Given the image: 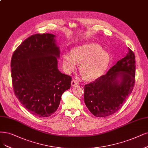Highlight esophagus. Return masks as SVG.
<instances>
[{
    "label": "esophagus",
    "instance_id": "1",
    "mask_svg": "<svg viewBox=\"0 0 148 148\" xmlns=\"http://www.w3.org/2000/svg\"><path fill=\"white\" fill-rule=\"evenodd\" d=\"M77 84H78V82L75 80L73 79L72 81H71V86H76Z\"/></svg>",
    "mask_w": 148,
    "mask_h": 148
}]
</instances>
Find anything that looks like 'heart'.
Returning a JSON list of instances; mask_svg holds the SVG:
<instances>
[{"label":"heart","instance_id":"obj_1","mask_svg":"<svg viewBox=\"0 0 148 148\" xmlns=\"http://www.w3.org/2000/svg\"><path fill=\"white\" fill-rule=\"evenodd\" d=\"M62 62L68 73L75 70L76 63H80L79 71L85 79L92 80L106 72L110 62V56L99 45L87 42L75 47L71 54H64Z\"/></svg>","mask_w":148,"mask_h":148}]
</instances>
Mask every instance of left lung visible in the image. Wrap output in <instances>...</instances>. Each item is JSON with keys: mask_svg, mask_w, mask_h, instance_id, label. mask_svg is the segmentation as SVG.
Instances as JSON below:
<instances>
[{"mask_svg": "<svg viewBox=\"0 0 148 148\" xmlns=\"http://www.w3.org/2000/svg\"><path fill=\"white\" fill-rule=\"evenodd\" d=\"M135 57L129 48L123 58L106 74L84 86L86 107L96 117H105L118 111L132 92L135 76Z\"/></svg>", "mask_w": 148, "mask_h": 148, "instance_id": "8db88e82", "label": "left lung"}]
</instances>
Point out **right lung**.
<instances>
[{
  "label": "right lung",
  "mask_w": 148,
  "mask_h": 148,
  "mask_svg": "<svg viewBox=\"0 0 148 148\" xmlns=\"http://www.w3.org/2000/svg\"><path fill=\"white\" fill-rule=\"evenodd\" d=\"M56 35L35 34L27 38L11 60L14 92L24 108L38 117L56 112L71 77L58 69L60 51Z\"/></svg>",
  "instance_id": "right-lung-1"
}]
</instances>
